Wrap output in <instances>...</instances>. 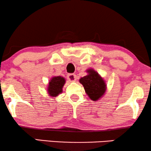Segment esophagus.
Listing matches in <instances>:
<instances>
[{"label":"esophagus","mask_w":151,"mask_h":151,"mask_svg":"<svg viewBox=\"0 0 151 151\" xmlns=\"http://www.w3.org/2000/svg\"><path fill=\"white\" fill-rule=\"evenodd\" d=\"M67 80L70 82H75L76 80V76L73 73H70L67 75Z\"/></svg>","instance_id":"1"}]
</instances>
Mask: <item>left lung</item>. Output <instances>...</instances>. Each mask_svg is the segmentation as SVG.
<instances>
[{"mask_svg": "<svg viewBox=\"0 0 151 151\" xmlns=\"http://www.w3.org/2000/svg\"><path fill=\"white\" fill-rule=\"evenodd\" d=\"M88 75L80 79L86 94L91 100L97 101L102 98L106 89V84L103 78L93 69L87 70Z\"/></svg>", "mask_w": 151, "mask_h": 151, "instance_id": "obj_1", "label": "left lung"}]
</instances>
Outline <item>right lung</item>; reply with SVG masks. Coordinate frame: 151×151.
<instances>
[{
	"label": "right lung",
	"instance_id": "obj_1",
	"mask_svg": "<svg viewBox=\"0 0 151 151\" xmlns=\"http://www.w3.org/2000/svg\"><path fill=\"white\" fill-rule=\"evenodd\" d=\"M65 84V78L55 76L51 78L48 85V93L51 97H56L63 92V87Z\"/></svg>",
	"mask_w": 151,
	"mask_h": 151
}]
</instances>
